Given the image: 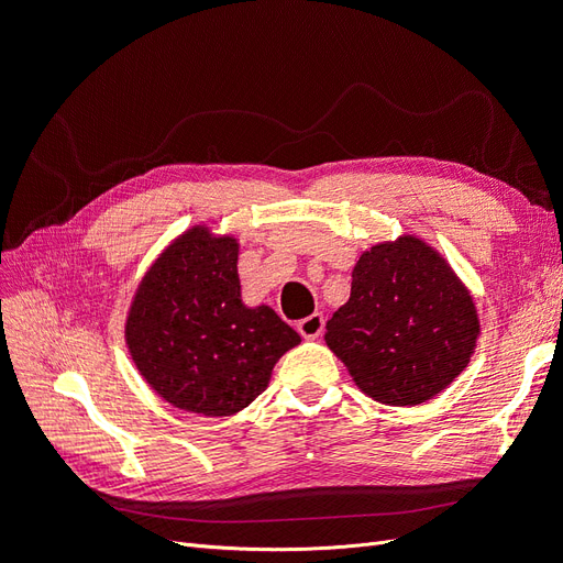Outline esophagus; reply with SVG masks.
Instances as JSON below:
<instances>
[{
    "mask_svg": "<svg viewBox=\"0 0 563 563\" xmlns=\"http://www.w3.org/2000/svg\"><path fill=\"white\" fill-rule=\"evenodd\" d=\"M321 331H323V314H319V312L298 321V333L305 340H317L321 335Z\"/></svg>",
    "mask_w": 563,
    "mask_h": 563,
    "instance_id": "1",
    "label": "esophagus"
}]
</instances>
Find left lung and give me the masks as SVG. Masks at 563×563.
Returning <instances> with one entry per match:
<instances>
[{"label":"left lung","instance_id":"obj_1","mask_svg":"<svg viewBox=\"0 0 563 563\" xmlns=\"http://www.w3.org/2000/svg\"><path fill=\"white\" fill-rule=\"evenodd\" d=\"M479 335L465 282L434 246L401 234L360 255L350 300L327 321L323 340L366 397L418 406L467 368Z\"/></svg>","mask_w":563,"mask_h":563}]
</instances>
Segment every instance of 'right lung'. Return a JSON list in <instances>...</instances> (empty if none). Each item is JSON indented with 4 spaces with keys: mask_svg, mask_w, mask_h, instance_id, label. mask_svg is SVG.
I'll return each instance as SVG.
<instances>
[{
    "mask_svg": "<svg viewBox=\"0 0 563 563\" xmlns=\"http://www.w3.org/2000/svg\"><path fill=\"white\" fill-rule=\"evenodd\" d=\"M236 261V236L192 225L157 255L133 294L124 323L131 360L180 411L240 413L300 343L269 305L242 300Z\"/></svg>",
    "mask_w": 563,
    "mask_h": 563,
    "instance_id": "right-lung-1",
    "label": "right lung"
}]
</instances>
